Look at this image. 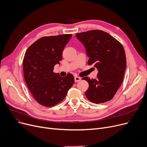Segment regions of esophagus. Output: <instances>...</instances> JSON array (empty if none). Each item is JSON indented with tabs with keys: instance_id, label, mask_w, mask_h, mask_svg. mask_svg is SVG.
Masks as SVG:
<instances>
[{
	"instance_id": "34e87169",
	"label": "esophagus",
	"mask_w": 147,
	"mask_h": 147,
	"mask_svg": "<svg viewBox=\"0 0 147 147\" xmlns=\"http://www.w3.org/2000/svg\"><path fill=\"white\" fill-rule=\"evenodd\" d=\"M81 80V78L80 77H79V76H75V82H78Z\"/></svg>"
}]
</instances>
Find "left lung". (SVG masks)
Here are the masks:
<instances>
[{"label":"left lung","instance_id":"8db88e82","mask_svg":"<svg viewBox=\"0 0 147 147\" xmlns=\"http://www.w3.org/2000/svg\"><path fill=\"white\" fill-rule=\"evenodd\" d=\"M84 45L88 65L98 70L96 79L88 76L82 79L88 82L85 94L91 102L99 104L113 98L123 81L126 57L121 44L108 33L93 30L76 34Z\"/></svg>","mask_w":147,"mask_h":147}]
</instances>
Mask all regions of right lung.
Returning <instances> with one entry per match:
<instances>
[{
    "mask_svg": "<svg viewBox=\"0 0 147 147\" xmlns=\"http://www.w3.org/2000/svg\"><path fill=\"white\" fill-rule=\"evenodd\" d=\"M71 34L42 37L32 44L23 59L24 77L33 97L42 105L51 107L65 99L74 83L68 74L65 77L53 72L60 65L62 53L72 37Z\"/></svg>",
    "mask_w": 147,
    "mask_h": 147,
    "instance_id": "1",
    "label": "right lung"
}]
</instances>
